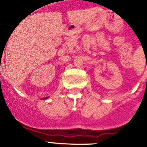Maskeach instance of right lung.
Here are the masks:
<instances>
[{"label":"right lung","mask_w":147,"mask_h":147,"mask_svg":"<svg viewBox=\"0 0 147 147\" xmlns=\"http://www.w3.org/2000/svg\"><path fill=\"white\" fill-rule=\"evenodd\" d=\"M49 98V97H46V98H42V99L44 100V99H47V98Z\"/></svg>","instance_id":"right-lung-1"}]
</instances>
